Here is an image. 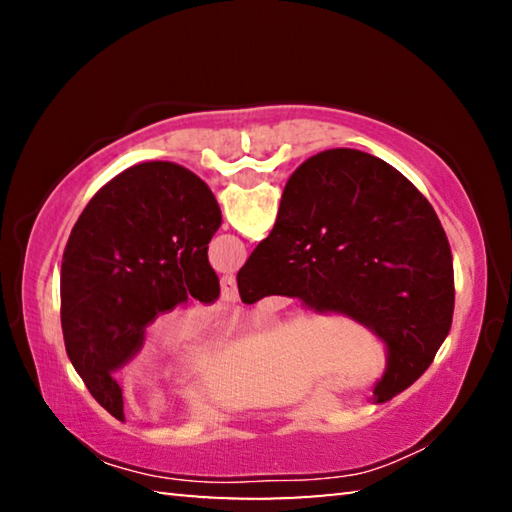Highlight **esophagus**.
<instances>
[{
  "mask_svg": "<svg viewBox=\"0 0 512 512\" xmlns=\"http://www.w3.org/2000/svg\"><path fill=\"white\" fill-rule=\"evenodd\" d=\"M221 298H223L225 302H237V300H239L235 275H225L223 280H221Z\"/></svg>",
  "mask_w": 512,
  "mask_h": 512,
  "instance_id": "obj_1",
  "label": "esophagus"
}]
</instances>
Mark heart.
<instances>
[{
  "mask_svg": "<svg viewBox=\"0 0 512 512\" xmlns=\"http://www.w3.org/2000/svg\"><path fill=\"white\" fill-rule=\"evenodd\" d=\"M189 329H192V318H189L187 314L167 316L158 325V332H155L153 348H151V357H149V363H146V370H149L151 379L158 377L162 361L167 359L169 354L187 339Z\"/></svg>",
  "mask_w": 512,
  "mask_h": 512,
  "instance_id": "b5f03b06",
  "label": "heart"
}]
</instances>
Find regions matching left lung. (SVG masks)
I'll list each match as a JSON object with an SVG mask.
<instances>
[{
  "mask_svg": "<svg viewBox=\"0 0 512 512\" xmlns=\"http://www.w3.org/2000/svg\"><path fill=\"white\" fill-rule=\"evenodd\" d=\"M219 225L201 178L173 162H144L101 187L72 228L60 266L65 350L112 418L124 422L112 372L142 350L146 327L192 300L219 298L207 262Z\"/></svg>",
  "mask_w": 512,
  "mask_h": 512,
  "instance_id": "left-lung-1",
  "label": "left lung"
}]
</instances>
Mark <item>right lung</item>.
Returning <instances> with one entry per match:
<instances>
[{"instance_id":"1","label":"right lung","mask_w":512,"mask_h":512,"mask_svg":"<svg viewBox=\"0 0 512 512\" xmlns=\"http://www.w3.org/2000/svg\"><path fill=\"white\" fill-rule=\"evenodd\" d=\"M237 287L246 305L289 296L370 327L388 348L379 404L420 379L454 316V259L436 212L391 164L354 149L300 164Z\"/></svg>"}]
</instances>
